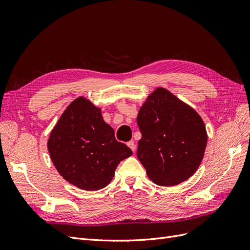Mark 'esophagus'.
<instances>
[{"label":"esophagus","mask_w":250,"mask_h":250,"mask_svg":"<svg viewBox=\"0 0 250 250\" xmlns=\"http://www.w3.org/2000/svg\"><path fill=\"white\" fill-rule=\"evenodd\" d=\"M127 146L129 147V148H130V149L133 151V152H134V151H135V148H137V147H135V144H134V142H133V141L128 142V143H127Z\"/></svg>","instance_id":"esophagus-1"}]
</instances>
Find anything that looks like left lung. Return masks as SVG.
<instances>
[{
  "mask_svg": "<svg viewBox=\"0 0 250 250\" xmlns=\"http://www.w3.org/2000/svg\"><path fill=\"white\" fill-rule=\"evenodd\" d=\"M137 121L142 133L137 155L154 184L176 186L197 171L208 133L190 105L157 87L142 105Z\"/></svg>",
  "mask_w": 250,
  "mask_h": 250,
  "instance_id": "obj_1",
  "label": "left lung"
}]
</instances>
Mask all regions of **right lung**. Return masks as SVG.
<instances>
[{
    "mask_svg": "<svg viewBox=\"0 0 250 250\" xmlns=\"http://www.w3.org/2000/svg\"><path fill=\"white\" fill-rule=\"evenodd\" d=\"M51 161L67 183L81 190L106 187L121 161L132 155L115 138L101 109L78 97L62 112L48 140Z\"/></svg>",
    "mask_w": 250,
    "mask_h": 250,
    "instance_id": "add662e5",
    "label": "right lung"
}]
</instances>
